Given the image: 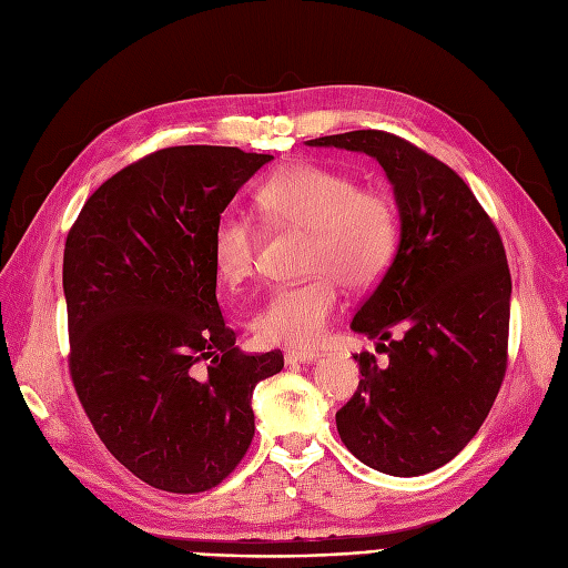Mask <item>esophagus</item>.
<instances>
[{
    "mask_svg": "<svg viewBox=\"0 0 568 568\" xmlns=\"http://www.w3.org/2000/svg\"><path fill=\"white\" fill-rule=\"evenodd\" d=\"M321 358L318 353H311V351H287L285 353V363L287 365H297V363H316Z\"/></svg>",
    "mask_w": 568,
    "mask_h": 568,
    "instance_id": "1",
    "label": "esophagus"
}]
</instances>
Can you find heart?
Instances as JSON below:
<instances>
[{"mask_svg": "<svg viewBox=\"0 0 568 568\" xmlns=\"http://www.w3.org/2000/svg\"><path fill=\"white\" fill-rule=\"evenodd\" d=\"M264 215L281 226L306 229V271L313 278L278 287L252 321L264 346L316 348L339 308V283L367 290L393 260L397 222L390 201L332 168L297 163L257 189ZM257 260V229L245 213L229 207L213 229V262L236 285Z\"/></svg>", "mask_w": 568, "mask_h": 568, "instance_id": "heart-1", "label": "heart"}]
</instances>
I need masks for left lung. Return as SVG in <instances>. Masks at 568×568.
<instances>
[{
  "instance_id": "1",
  "label": "left lung",
  "mask_w": 568,
  "mask_h": 568,
  "mask_svg": "<svg viewBox=\"0 0 568 568\" xmlns=\"http://www.w3.org/2000/svg\"><path fill=\"white\" fill-rule=\"evenodd\" d=\"M379 161L400 215V243L351 329L388 353L353 355L363 379L337 430L365 466L426 475L464 449L496 400L508 361L506 250L449 165L384 131L308 140Z\"/></svg>"
}]
</instances>
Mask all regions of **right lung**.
<instances>
[{
	"label": "right lung",
	"instance_id": "obj_1",
	"mask_svg": "<svg viewBox=\"0 0 568 568\" xmlns=\"http://www.w3.org/2000/svg\"><path fill=\"white\" fill-rule=\"evenodd\" d=\"M271 159L168 146L95 189L68 234L77 395L104 447L154 489L220 485L255 435L252 390L283 369L281 351L236 346L213 262L217 217Z\"/></svg>",
	"mask_w": 568,
	"mask_h": 568
}]
</instances>
